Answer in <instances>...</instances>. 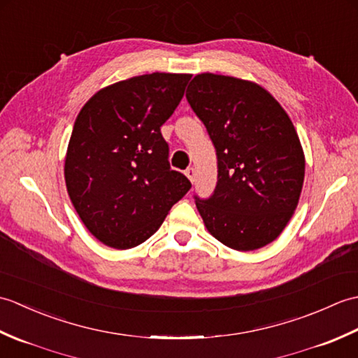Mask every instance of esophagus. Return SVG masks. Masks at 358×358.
<instances>
[{"instance_id":"esophagus-1","label":"esophagus","mask_w":358,"mask_h":358,"mask_svg":"<svg viewBox=\"0 0 358 358\" xmlns=\"http://www.w3.org/2000/svg\"><path fill=\"white\" fill-rule=\"evenodd\" d=\"M185 173H186V177L191 180V183H194V181H195V169H194V167H187Z\"/></svg>"}]
</instances>
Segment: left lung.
Wrapping results in <instances>:
<instances>
[{
  "instance_id": "8db88e82",
  "label": "left lung",
  "mask_w": 358,
  "mask_h": 358,
  "mask_svg": "<svg viewBox=\"0 0 358 358\" xmlns=\"http://www.w3.org/2000/svg\"><path fill=\"white\" fill-rule=\"evenodd\" d=\"M186 98L217 154L214 192L194 196L208 231L235 250L269 245L291 220L305 180L291 118L268 90L224 75H196Z\"/></svg>"
}]
</instances>
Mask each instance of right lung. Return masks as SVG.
Listing matches in <instances>:
<instances>
[{"mask_svg": "<svg viewBox=\"0 0 358 358\" xmlns=\"http://www.w3.org/2000/svg\"><path fill=\"white\" fill-rule=\"evenodd\" d=\"M191 75L149 73L96 92L75 120L64 178L81 222L104 245L131 249L155 234L191 189L172 171L162 126Z\"/></svg>", "mask_w": 358, "mask_h": 358, "instance_id": "obj_1", "label": "right lung"}]
</instances>
